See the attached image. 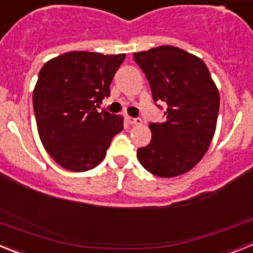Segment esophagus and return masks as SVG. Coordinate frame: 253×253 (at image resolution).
I'll list each match as a JSON object with an SVG mask.
<instances>
[{"label":"esophagus","instance_id":"34e87169","mask_svg":"<svg viewBox=\"0 0 253 253\" xmlns=\"http://www.w3.org/2000/svg\"><path fill=\"white\" fill-rule=\"evenodd\" d=\"M125 119H126V122H128L130 125L142 124V119H140V118H131V116H126Z\"/></svg>","mask_w":253,"mask_h":253}]
</instances>
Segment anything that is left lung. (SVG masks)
Masks as SVG:
<instances>
[{
	"label": "left lung",
	"mask_w": 253,
	"mask_h": 253,
	"mask_svg": "<svg viewBox=\"0 0 253 253\" xmlns=\"http://www.w3.org/2000/svg\"><path fill=\"white\" fill-rule=\"evenodd\" d=\"M133 57L148 80L156 105H166V119L149 124L151 143L138 149V160L160 177L182 175L200 162L213 139L218 88L207 64L177 46H157Z\"/></svg>",
	"instance_id": "8db88e82"
}]
</instances>
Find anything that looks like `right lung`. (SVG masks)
<instances>
[{
    "label": "right lung",
    "instance_id": "1",
    "mask_svg": "<svg viewBox=\"0 0 253 253\" xmlns=\"http://www.w3.org/2000/svg\"><path fill=\"white\" fill-rule=\"evenodd\" d=\"M125 54L69 51L48 60L33 92L38 131L45 151L63 169L84 172L106 156L123 116L101 109Z\"/></svg>",
    "mask_w": 253,
    "mask_h": 253
}]
</instances>
